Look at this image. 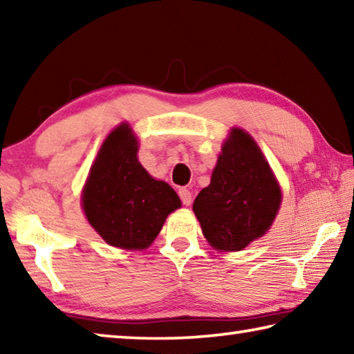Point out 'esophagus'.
<instances>
[{
	"instance_id": "esophagus-1",
	"label": "esophagus",
	"mask_w": 354,
	"mask_h": 354,
	"mask_svg": "<svg viewBox=\"0 0 354 354\" xmlns=\"http://www.w3.org/2000/svg\"><path fill=\"white\" fill-rule=\"evenodd\" d=\"M178 194H179V198H181L184 206H190L192 205V192L189 189L181 187V189L178 190Z\"/></svg>"
}]
</instances>
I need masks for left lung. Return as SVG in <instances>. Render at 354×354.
<instances>
[{"mask_svg":"<svg viewBox=\"0 0 354 354\" xmlns=\"http://www.w3.org/2000/svg\"><path fill=\"white\" fill-rule=\"evenodd\" d=\"M281 190L259 147L232 129L212 171L211 184L194 201L203 234L217 250H243L272 226Z\"/></svg>","mask_w":354,"mask_h":354,"instance_id":"8db88e82","label":"left lung"}]
</instances>
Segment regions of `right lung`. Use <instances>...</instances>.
Here are the masks:
<instances>
[{
    "label": "right lung",
    "mask_w": 354,
    "mask_h": 354,
    "mask_svg": "<svg viewBox=\"0 0 354 354\" xmlns=\"http://www.w3.org/2000/svg\"><path fill=\"white\" fill-rule=\"evenodd\" d=\"M82 206L88 223L107 243L142 250L151 245L181 201L169 184L156 181L139 164L136 137L128 124H120L100 149Z\"/></svg>",
    "instance_id": "add662e5"
}]
</instances>
